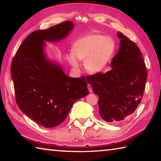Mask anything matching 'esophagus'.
Returning <instances> with one entry per match:
<instances>
[{
    "instance_id": "1",
    "label": "esophagus",
    "mask_w": 161,
    "mask_h": 161,
    "mask_svg": "<svg viewBox=\"0 0 161 161\" xmlns=\"http://www.w3.org/2000/svg\"><path fill=\"white\" fill-rule=\"evenodd\" d=\"M87 87H88V89H89V92H92V87L91 86V84H88V86H87Z\"/></svg>"
}]
</instances>
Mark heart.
<instances>
[{"instance_id": "b5f03b06", "label": "heart", "mask_w": 161, "mask_h": 161, "mask_svg": "<svg viewBox=\"0 0 161 161\" xmlns=\"http://www.w3.org/2000/svg\"><path fill=\"white\" fill-rule=\"evenodd\" d=\"M116 50L112 37L99 32H91L79 37L72 45L67 59L73 67H78L77 58L84 60V66L92 73L101 72L106 69Z\"/></svg>"}]
</instances>
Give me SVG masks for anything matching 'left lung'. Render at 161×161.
I'll list each match as a JSON object with an SVG mask.
<instances>
[{
	"label": "left lung",
	"instance_id": "8db88e82",
	"mask_svg": "<svg viewBox=\"0 0 161 161\" xmlns=\"http://www.w3.org/2000/svg\"><path fill=\"white\" fill-rule=\"evenodd\" d=\"M118 53L111 69L87 77L94 93L99 96V114L104 121L116 123L132 114L143 97L147 79L146 64L140 49L121 32Z\"/></svg>",
	"mask_w": 161,
	"mask_h": 161
}]
</instances>
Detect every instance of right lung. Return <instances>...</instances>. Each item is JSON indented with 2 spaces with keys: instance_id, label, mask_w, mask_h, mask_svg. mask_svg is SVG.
Wrapping results in <instances>:
<instances>
[{
  "instance_id": "add662e5",
  "label": "right lung",
  "mask_w": 161,
  "mask_h": 161,
  "mask_svg": "<svg viewBox=\"0 0 161 161\" xmlns=\"http://www.w3.org/2000/svg\"><path fill=\"white\" fill-rule=\"evenodd\" d=\"M74 28L65 21L31 32L13 58L10 72L19 108L40 126L55 127L64 121L73 103L89 94L86 77L67 76L59 65L47 60L44 42H57Z\"/></svg>"
}]
</instances>
